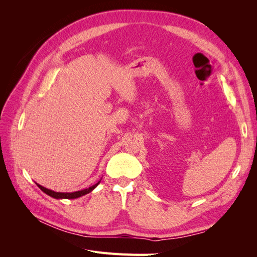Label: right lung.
Instances as JSON below:
<instances>
[{"label": "right lung", "mask_w": 257, "mask_h": 257, "mask_svg": "<svg viewBox=\"0 0 257 257\" xmlns=\"http://www.w3.org/2000/svg\"><path fill=\"white\" fill-rule=\"evenodd\" d=\"M100 180H102V179H100ZM100 180H99L97 183H95L94 185L90 186V188H88V189H84V190H81V191H76V192H72V193H67V192H66V193H64V192H54V191H52V190L44 188V186L41 185V184H38V183H36V184H37L38 188H40L44 193H46V194H47V195H49V196H51V197H53V198H56V199H75V198L81 197V196L85 195V194H88V193L92 192V191L94 190V189L96 188V186L99 184Z\"/></svg>", "instance_id": "obj_1"}]
</instances>
